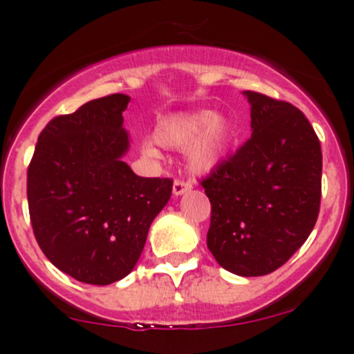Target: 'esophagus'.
I'll use <instances>...</instances> for the list:
<instances>
[{
	"instance_id": "esophagus-1",
	"label": "esophagus",
	"mask_w": 354,
	"mask_h": 354,
	"mask_svg": "<svg viewBox=\"0 0 354 354\" xmlns=\"http://www.w3.org/2000/svg\"><path fill=\"white\" fill-rule=\"evenodd\" d=\"M189 189H191V185L188 181L174 180V183H173V196H181V194L188 193Z\"/></svg>"
}]
</instances>
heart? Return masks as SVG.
<instances>
[{"label":"heart","instance_id":"obj_1","mask_svg":"<svg viewBox=\"0 0 354 354\" xmlns=\"http://www.w3.org/2000/svg\"><path fill=\"white\" fill-rule=\"evenodd\" d=\"M234 140L230 118L219 111H183L168 116L154 129V141L163 148L185 149L186 165L194 174H208L221 163ZM141 151L156 158L160 151L153 141L145 140Z\"/></svg>","mask_w":354,"mask_h":354}]
</instances>
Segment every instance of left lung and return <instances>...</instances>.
<instances>
[{
    "label": "left lung",
    "mask_w": 354,
    "mask_h": 354,
    "mask_svg": "<svg viewBox=\"0 0 354 354\" xmlns=\"http://www.w3.org/2000/svg\"><path fill=\"white\" fill-rule=\"evenodd\" d=\"M251 138L201 181L211 203L208 250L238 276L283 266L315 228L321 200L319 140L286 101L243 91Z\"/></svg>",
    "instance_id": "8db88e82"
}]
</instances>
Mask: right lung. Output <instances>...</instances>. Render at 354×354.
Masks as SVG:
<instances>
[{"label": "right lung", "mask_w": 354, "mask_h": 354, "mask_svg": "<svg viewBox=\"0 0 354 354\" xmlns=\"http://www.w3.org/2000/svg\"><path fill=\"white\" fill-rule=\"evenodd\" d=\"M128 95L53 118L28 168V206L48 259L81 283L111 284L133 271L149 226L169 201V178H141L124 163Z\"/></svg>", "instance_id": "obj_1"}]
</instances>
